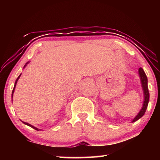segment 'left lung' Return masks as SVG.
Returning <instances> with one entry per match:
<instances>
[{
    "label": "left lung",
    "instance_id": "1",
    "mask_svg": "<svg viewBox=\"0 0 160 160\" xmlns=\"http://www.w3.org/2000/svg\"><path fill=\"white\" fill-rule=\"evenodd\" d=\"M138 72H139L140 80H141L142 90H143V92H144V102H143V106L142 107L141 110L140 111L138 114L135 116V118L132 121V122H135V121H138L139 118H141L142 116L145 114L146 109H147L148 105L149 98H150V94H149L148 87V78L146 76L144 70H143V69L141 68H139Z\"/></svg>",
    "mask_w": 160,
    "mask_h": 160
}]
</instances>
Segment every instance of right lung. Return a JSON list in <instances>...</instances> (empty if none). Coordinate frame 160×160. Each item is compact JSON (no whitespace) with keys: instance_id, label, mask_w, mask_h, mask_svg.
<instances>
[{"instance_id":"right-lung-1","label":"right lung","mask_w":160,"mask_h":160,"mask_svg":"<svg viewBox=\"0 0 160 160\" xmlns=\"http://www.w3.org/2000/svg\"><path fill=\"white\" fill-rule=\"evenodd\" d=\"M28 63H27L25 65V66H24V68H25L26 66H27V64H28ZM20 75H21V74L20 75H19V76H18V78H17V80H16V81H15V86H14V88H13V90H12V95H13V93H14V91H15V86H16V84H17V82H18V79H19V78H20ZM22 122H23V121H22ZM23 123H25V124H26V125H28V126H30L31 127V128H34V129H35V130H37V131H39V129H38V128H36V127H34L33 126H32V125H30V124H29L28 123H26V122H23Z\"/></svg>"}]
</instances>
